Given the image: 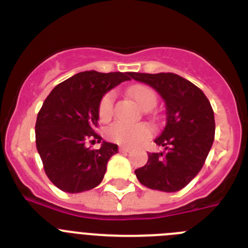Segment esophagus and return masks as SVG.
Returning <instances> with one entry per match:
<instances>
[{
    "mask_svg": "<svg viewBox=\"0 0 248 248\" xmlns=\"http://www.w3.org/2000/svg\"><path fill=\"white\" fill-rule=\"evenodd\" d=\"M119 151L120 153H129L130 151V148H128V146H119Z\"/></svg>",
    "mask_w": 248,
    "mask_h": 248,
    "instance_id": "obj_1",
    "label": "esophagus"
}]
</instances>
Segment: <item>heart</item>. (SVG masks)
Wrapping results in <instances>:
<instances>
[{"label":"heart","mask_w":248,"mask_h":248,"mask_svg":"<svg viewBox=\"0 0 248 248\" xmlns=\"http://www.w3.org/2000/svg\"><path fill=\"white\" fill-rule=\"evenodd\" d=\"M128 94L140 108L143 109L153 108L156 102L155 93L153 92V89L149 88L148 85H134L129 89ZM114 97L115 95L113 92H108L100 98L99 105H98V115L103 122L110 119L113 115ZM150 126L146 124H141V123L140 124H126V123L115 122L105 129V137L110 141L126 146H134L137 144H140L146 138L150 137Z\"/></svg>","instance_id":"heart-1"}]
</instances>
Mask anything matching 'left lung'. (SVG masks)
<instances>
[{
	"label": "left lung",
	"mask_w": 248,
	"mask_h": 248,
	"mask_svg": "<svg viewBox=\"0 0 248 248\" xmlns=\"http://www.w3.org/2000/svg\"><path fill=\"white\" fill-rule=\"evenodd\" d=\"M149 84L165 102L166 125L155 139L161 153H150L148 163L135 170L140 184L175 192L185 187L205 164L215 139V117L203 92L174 73H130Z\"/></svg>",
	"instance_id": "obj_1"
}]
</instances>
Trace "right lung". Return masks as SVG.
I'll return each mask as SVG.
<instances>
[{"instance_id":"obj_1","label":"right lung","mask_w":248,"mask_h":248,"mask_svg":"<svg viewBox=\"0 0 248 248\" xmlns=\"http://www.w3.org/2000/svg\"><path fill=\"white\" fill-rule=\"evenodd\" d=\"M129 74L80 72L56 85L43 102L36 122L37 150L48 179L62 191L77 194L102 183L118 145L103 141L100 149H91L87 141L100 143L95 133L100 98L130 79Z\"/></svg>"}]
</instances>
